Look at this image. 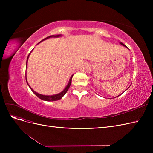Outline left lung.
I'll list each match as a JSON object with an SVG mask.
<instances>
[{
	"label": "left lung",
	"mask_w": 153,
	"mask_h": 153,
	"mask_svg": "<svg viewBox=\"0 0 153 153\" xmlns=\"http://www.w3.org/2000/svg\"><path fill=\"white\" fill-rule=\"evenodd\" d=\"M120 44H121V45H123V46H124V47H126V48H128V47H126V45H124V44H123V43H120ZM120 95H121V94H120ZM120 95H119V96H120ZM117 96V97H118V96Z\"/></svg>",
	"instance_id": "obj_1"
}]
</instances>
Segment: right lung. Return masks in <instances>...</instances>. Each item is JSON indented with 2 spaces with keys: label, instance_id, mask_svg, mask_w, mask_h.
<instances>
[{
  "label": "right lung",
  "instance_id": "1",
  "mask_svg": "<svg viewBox=\"0 0 153 153\" xmlns=\"http://www.w3.org/2000/svg\"><path fill=\"white\" fill-rule=\"evenodd\" d=\"M60 36H61V34H59V35H52V36H48V37H47V38H45L44 39H43L42 41H43V40H45V39H48V38H52V37H53V38H58V37H60ZM41 41H40V42H41ZM39 42V43H40ZM30 54V53L29 54V55H28V57H27V62H26V69H27V61H28V59H29V55ZM73 75L71 76V78H70V79H69V83H68V84L67 85V86L66 87V88L65 89H64L61 92H60V93H59V94H55V95H52V96H46V95H42V94H39V93H38V92H36V91H34L33 89H32V88L29 86V84H28V82H27V77H26V75H25V79H26V82H27V84H28V85L29 86V87L30 88V89L32 90V91L34 92V93L39 98H40L41 100H44V101H57V100H60V99H61L62 97L65 95V94L67 92V91H68V90L69 89V87H70V85H71V80H72V77H73Z\"/></svg>",
  "mask_w": 153,
  "mask_h": 153
}]
</instances>
